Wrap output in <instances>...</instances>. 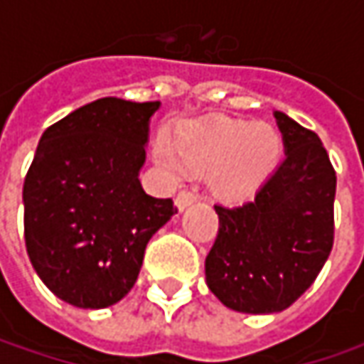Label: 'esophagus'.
<instances>
[{
  "instance_id": "34e87169",
  "label": "esophagus",
  "mask_w": 364,
  "mask_h": 364,
  "mask_svg": "<svg viewBox=\"0 0 364 364\" xmlns=\"http://www.w3.org/2000/svg\"><path fill=\"white\" fill-rule=\"evenodd\" d=\"M196 200V196L188 192V190H182V192H178V196H176V208H178V213H184L188 206H192Z\"/></svg>"
}]
</instances>
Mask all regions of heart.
I'll return each mask as SVG.
<instances>
[{
	"mask_svg": "<svg viewBox=\"0 0 364 364\" xmlns=\"http://www.w3.org/2000/svg\"><path fill=\"white\" fill-rule=\"evenodd\" d=\"M279 154L282 137L272 125L229 117L186 121L176 129L174 139L160 133L151 146L156 164L172 174L186 168L210 170V188L227 200L253 194L272 174Z\"/></svg>",
	"mask_w": 364,
	"mask_h": 364,
	"instance_id": "1",
	"label": "heart"
}]
</instances>
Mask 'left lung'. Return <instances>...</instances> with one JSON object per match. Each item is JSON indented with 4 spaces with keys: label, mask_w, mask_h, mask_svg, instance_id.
I'll use <instances>...</instances> for the list:
<instances>
[{
    "label": "left lung",
    "mask_w": 364,
    "mask_h": 364,
    "mask_svg": "<svg viewBox=\"0 0 364 364\" xmlns=\"http://www.w3.org/2000/svg\"><path fill=\"white\" fill-rule=\"evenodd\" d=\"M286 158L255 198L220 206L204 261L206 286L227 308L275 314L289 308L324 267L334 241L336 174L314 132L273 111Z\"/></svg>",
    "instance_id": "1"
}]
</instances>
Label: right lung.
Returning a JSON list of instances; mask_svg holds the SVG:
<instances>
[{"label": "right lung", "mask_w": 364, "mask_h": 364, "mask_svg": "<svg viewBox=\"0 0 364 364\" xmlns=\"http://www.w3.org/2000/svg\"><path fill=\"white\" fill-rule=\"evenodd\" d=\"M156 103L117 97L78 107L42 133L23 180V235L38 277L70 306L101 310L135 284L149 239L176 215L146 194Z\"/></svg>", "instance_id": "right-lung-1"}]
</instances>
